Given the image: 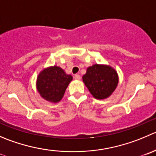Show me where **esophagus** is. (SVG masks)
I'll return each mask as SVG.
<instances>
[{
	"instance_id": "34e87169",
	"label": "esophagus",
	"mask_w": 156,
	"mask_h": 156,
	"mask_svg": "<svg viewBox=\"0 0 156 156\" xmlns=\"http://www.w3.org/2000/svg\"><path fill=\"white\" fill-rule=\"evenodd\" d=\"M75 79L80 80V79H81V76H80L79 75H75Z\"/></svg>"
}]
</instances>
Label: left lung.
<instances>
[{
	"label": "left lung",
	"instance_id": "obj_1",
	"mask_svg": "<svg viewBox=\"0 0 156 156\" xmlns=\"http://www.w3.org/2000/svg\"><path fill=\"white\" fill-rule=\"evenodd\" d=\"M82 79L94 98L99 100L109 98L119 81L118 75L114 69L110 66L98 64L87 68Z\"/></svg>",
	"mask_w": 156,
	"mask_h": 156
}]
</instances>
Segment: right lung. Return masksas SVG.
Wrapping results in <instances>:
<instances>
[{
	"label": "right lung",
	"mask_w": 156,
	"mask_h": 156,
	"mask_svg": "<svg viewBox=\"0 0 156 156\" xmlns=\"http://www.w3.org/2000/svg\"><path fill=\"white\" fill-rule=\"evenodd\" d=\"M72 76L67 75L58 66L43 69L37 77L36 89L43 99L52 103L62 100L65 91L72 81Z\"/></svg>",
	"instance_id": "1"
}]
</instances>
